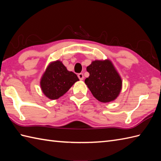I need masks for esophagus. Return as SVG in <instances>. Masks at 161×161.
<instances>
[{
	"instance_id": "1",
	"label": "esophagus",
	"mask_w": 161,
	"mask_h": 161,
	"mask_svg": "<svg viewBox=\"0 0 161 161\" xmlns=\"http://www.w3.org/2000/svg\"><path fill=\"white\" fill-rule=\"evenodd\" d=\"M78 78H79V79H80V80H83L84 79L83 74H82V73L78 74Z\"/></svg>"
}]
</instances>
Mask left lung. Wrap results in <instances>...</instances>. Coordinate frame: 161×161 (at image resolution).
<instances>
[{
	"mask_svg": "<svg viewBox=\"0 0 161 161\" xmlns=\"http://www.w3.org/2000/svg\"><path fill=\"white\" fill-rule=\"evenodd\" d=\"M87 71L90 76L85 83L96 99L108 103L117 98L122 87V80L110 60L93 61Z\"/></svg>",
	"mask_w": 161,
	"mask_h": 161,
	"instance_id": "left-lung-1",
	"label": "left lung"
}]
</instances>
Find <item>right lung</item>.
Segmentation results:
<instances>
[{"instance_id": "add662e5", "label": "right lung", "mask_w": 161, "mask_h": 161, "mask_svg": "<svg viewBox=\"0 0 161 161\" xmlns=\"http://www.w3.org/2000/svg\"><path fill=\"white\" fill-rule=\"evenodd\" d=\"M78 80L76 74L69 71L62 62L57 60L47 67L41 78V86L47 98L55 100L65 94Z\"/></svg>"}]
</instances>
